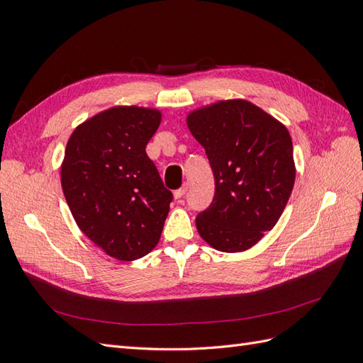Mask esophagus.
I'll list each match as a JSON object with an SVG mask.
<instances>
[{
    "instance_id": "1",
    "label": "esophagus",
    "mask_w": 363,
    "mask_h": 363,
    "mask_svg": "<svg viewBox=\"0 0 363 363\" xmlns=\"http://www.w3.org/2000/svg\"><path fill=\"white\" fill-rule=\"evenodd\" d=\"M188 192V184H183L180 189H177L174 192V196H175V200H179V199H182V196H184V194Z\"/></svg>"
}]
</instances>
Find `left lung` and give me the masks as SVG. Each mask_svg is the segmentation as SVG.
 Listing matches in <instances>:
<instances>
[{
  "instance_id": "obj_1",
  "label": "left lung",
  "mask_w": 363,
  "mask_h": 363,
  "mask_svg": "<svg viewBox=\"0 0 363 363\" xmlns=\"http://www.w3.org/2000/svg\"><path fill=\"white\" fill-rule=\"evenodd\" d=\"M215 177L196 230L218 251L251 248L277 224L295 182L288 128L245 100L219 101L188 116Z\"/></svg>"
}]
</instances>
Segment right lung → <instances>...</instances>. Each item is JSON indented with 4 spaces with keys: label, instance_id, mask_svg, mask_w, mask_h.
I'll list each match as a JSON object with an SVG mask.
<instances>
[{
    "label": "right lung",
    "instance_id": "add662e5",
    "mask_svg": "<svg viewBox=\"0 0 363 363\" xmlns=\"http://www.w3.org/2000/svg\"><path fill=\"white\" fill-rule=\"evenodd\" d=\"M160 112L112 107L77 127L62 163V189L77 225L106 255L144 257L159 242L172 192L145 147Z\"/></svg>",
    "mask_w": 363,
    "mask_h": 363
}]
</instances>
